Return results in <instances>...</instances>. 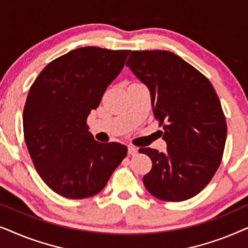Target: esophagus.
<instances>
[{
    "label": "esophagus",
    "instance_id": "obj_1",
    "mask_svg": "<svg viewBox=\"0 0 248 248\" xmlns=\"http://www.w3.org/2000/svg\"><path fill=\"white\" fill-rule=\"evenodd\" d=\"M128 154L131 155H135L138 154V148L134 145H128Z\"/></svg>",
    "mask_w": 248,
    "mask_h": 248
}]
</instances>
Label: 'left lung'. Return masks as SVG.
I'll return each instance as SVG.
<instances>
[{
    "mask_svg": "<svg viewBox=\"0 0 248 248\" xmlns=\"http://www.w3.org/2000/svg\"><path fill=\"white\" fill-rule=\"evenodd\" d=\"M126 66L149 88L167 151L142 148L152 168L143 176L149 193L181 202L199 194L218 169L227 124L215 88L201 72L167 50H133Z\"/></svg>",
    "mask_w": 248,
    "mask_h": 248,
    "instance_id": "1",
    "label": "left lung"
}]
</instances>
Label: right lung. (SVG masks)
I'll list each match as a JSON object with an SVG mask.
<instances>
[{
  "label": "right lung",
  "instance_id": "1",
  "mask_svg": "<svg viewBox=\"0 0 248 248\" xmlns=\"http://www.w3.org/2000/svg\"><path fill=\"white\" fill-rule=\"evenodd\" d=\"M130 50L81 47L47 64L30 88L23 109V134L37 172L67 199L99 193L127 148L100 143L87 118L123 70Z\"/></svg>",
  "mask_w": 248,
  "mask_h": 248
}]
</instances>
